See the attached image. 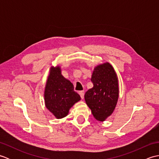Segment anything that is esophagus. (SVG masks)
Segmentation results:
<instances>
[{"label": "esophagus", "mask_w": 159, "mask_h": 159, "mask_svg": "<svg viewBox=\"0 0 159 159\" xmlns=\"http://www.w3.org/2000/svg\"><path fill=\"white\" fill-rule=\"evenodd\" d=\"M79 93L80 98H81V99H83V98H84V92H83V91H80Z\"/></svg>", "instance_id": "1"}]
</instances>
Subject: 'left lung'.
<instances>
[{"label":"left lung","mask_w":159,"mask_h":159,"mask_svg":"<svg viewBox=\"0 0 159 159\" xmlns=\"http://www.w3.org/2000/svg\"><path fill=\"white\" fill-rule=\"evenodd\" d=\"M93 87L85 94V100L97 120L110 116L117 102L119 87L117 74L109 63L96 66L92 76Z\"/></svg>","instance_id":"8db88e82"}]
</instances>
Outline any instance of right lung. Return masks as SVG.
I'll return each mask as SVG.
<instances>
[{
	"mask_svg": "<svg viewBox=\"0 0 159 159\" xmlns=\"http://www.w3.org/2000/svg\"><path fill=\"white\" fill-rule=\"evenodd\" d=\"M44 100L46 108L57 119L66 117L70 108L80 100V96L74 92L73 84L62 76L59 66L50 68Z\"/></svg>",
	"mask_w": 159,
	"mask_h": 159,
	"instance_id": "1",
	"label": "right lung"
}]
</instances>
